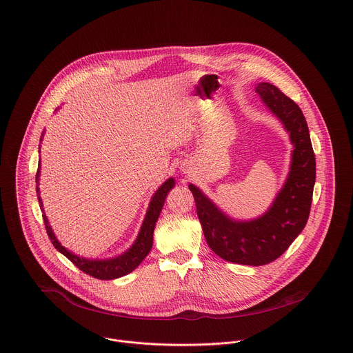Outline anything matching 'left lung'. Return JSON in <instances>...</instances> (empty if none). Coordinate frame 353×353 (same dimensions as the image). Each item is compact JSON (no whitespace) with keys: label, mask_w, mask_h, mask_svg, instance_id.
<instances>
[{"label":"left lung","mask_w":353,"mask_h":353,"mask_svg":"<svg viewBox=\"0 0 353 353\" xmlns=\"http://www.w3.org/2000/svg\"><path fill=\"white\" fill-rule=\"evenodd\" d=\"M255 90L294 145L290 173L272 206L258 219L234 220L196 185L188 187L210 250L231 263L262 266L280 258L305 228L316 180V159L301 108L270 83H259Z\"/></svg>","instance_id":"left-lung-1"}]
</instances>
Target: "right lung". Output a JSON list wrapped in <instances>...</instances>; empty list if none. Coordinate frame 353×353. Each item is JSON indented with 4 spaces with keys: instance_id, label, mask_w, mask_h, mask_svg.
I'll list each match as a JSON object with an SVG mask.
<instances>
[{
    "instance_id": "add662e5",
    "label": "right lung",
    "mask_w": 353,
    "mask_h": 353,
    "mask_svg": "<svg viewBox=\"0 0 353 353\" xmlns=\"http://www.w3.org/2000/svg\"><path fill=\"white\" fill-rule=\"evenodd\" d=\"M43 139V137H41ZM39 177H40V168L37 170L36 174V190H37V196H39V203L40 208L44 213L43 209V202L40 198V190H39ZM176 181L173 177H170L169 180H166L154 194V196L151 198L147 214L144 217L143 225L140 228L139 236L134 241V244L122 255L114 256L110 259H87L83 256H77L73 252H70L69 250H66L65 247L61 245V243L57 240L55 234L48 223V219L46 216V213L43 214L44 219V224H46V230L48 237L52 243V245L62 254L65 255L76 268H79L81 272H84L88 276H92L94 279L98 280H114L123 277L129 273H132L136 268H139V265L145 259V256L150 254L151 248H152V243H154V230L157 225V220L162 212L165 199L168 196V192L174 187Z\"/></svg>"
}]
</instances>
